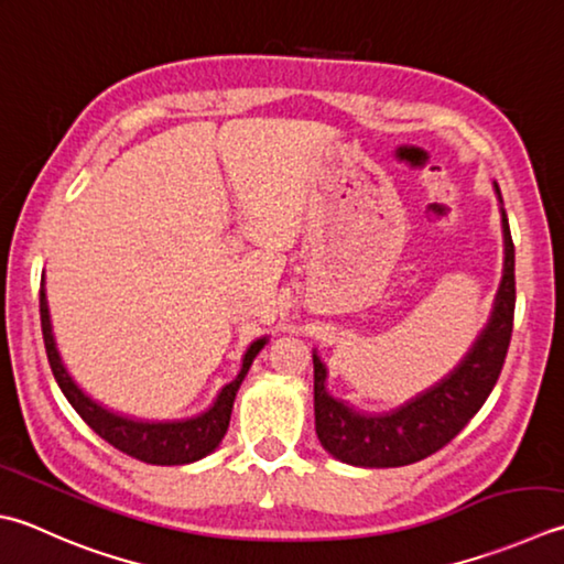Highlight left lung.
Segmentation results:
<instances>
[{
	"mask_svg": "<svg viewBox=\"0 0 564 564\" xmlns=\"http://www.w3.org/2000/svg\"><path fill=\"white\" fill-rule=\"evenodd\" d=\"M503 229V275L496 291L487 327L445 379L389 413H364L327 391V367L313 351L315 367V433L319 445L339 462L355 467H403L443 449L459 435L494 391L513 333L516 251L499 185Z\"/></svg>",
	"mask_w": 564,
	"mask_h": 564,
	"instance_id": "1",
	"label": "left lung"
}]
</instances>
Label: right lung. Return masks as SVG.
<instances>
[{
    "mask_svg": "<svg viewBox=\"0 0 564 564\" xmlns=\"http://www.w3.org/2000/svg\"><path fill=\"white\" fill-rule=\"evenodd\" d=\"M41 329H43V345H46V355L55 381H58L61 391L68 403L75 408L77 415L90 425L95 433L107 440L109 445L117 447L124 455L147 462V465H191L207 457L209 452L223 443V437L229 427V415L231 405H235L237 391L241 381H245L251 361L257 359L259 351L267 345V337H259L251 341L249 349L245 351V359H241V369L235 381H229L223 391L217 393L215 403L207 408L205 413L195 417H183V421H141V417H129L109 411L102 403L93 401L80 386L73 381V377L65 369V364L58 355V347H55L53 339V327H51V313H48V301L46 291H43L41 283Z\"/></svg>",
    "mask_w": 564,
    "mask_h": 564,
    "instance_id": "add662e5",
    "label": "right lung"
}]
</instances>
